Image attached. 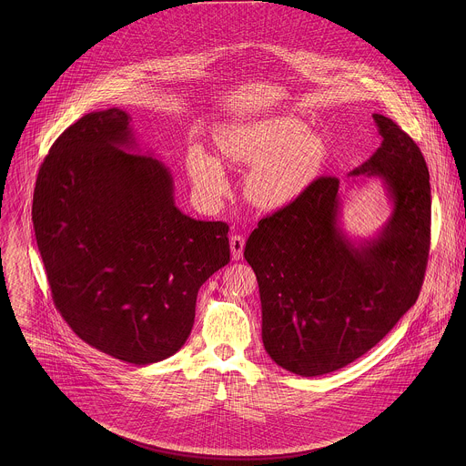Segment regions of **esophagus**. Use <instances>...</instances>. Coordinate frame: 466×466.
I'll return each instance as SVG.
<instances>
[{
  "label": "esophagus",
  "mask_w": 466,
  "mask_h": 466,
  "mask_svg": "<svg viewBox=\"0 0 466 466\" xmlns=\"http://www.w3.org/2000/svg\"><path fill=\"white\" fill-rule=\"evenodd\" d=\"M229 246H231V257H233V260H240L242 255H244L246 238L240 237V235H233L231 240H229Z\"/></svg>",
  "instance_id": "34e87169"
}]
</instances>
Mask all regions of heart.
Returning a JSON list of instances; mask_svg holds the SVG:
<instances>
[{"mask_svg":"<svg viewBox=\"0 0 466 466\" xmlns=\"http://www.w3.org/2000/svg\"><path fill=\"white\" fill-rule=\"evenodd\" d=\"M217 143L229 163L253 167L246 179V194L253 204L267 209L298 199L327 161L323 136L287 115L226 126L218 131ZM188 174L198 196L206 202L229 192L222 163L200 145L188 150Z\"/></svg>","mask_w":466,"mask_h":466,"instance_id":"1","label":"heart"}]
</instances>
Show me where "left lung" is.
<instances>
[{"instance_id":"obj_1","label":"left lung","mask_w":466,"mask_h":466,"mask_svg":"<svg viewBox=\"0 0 466 466\" xmlns=\"http://www.w3.org/2000/svg\"><path fill=\"white\" fill-rule=\"evenodd\" d=\"M380 147L350 177L379 179L391 202L370 238L342 228L337 177L316 179L258 222L244 249L262 301L268 357L301 377L340 370L386 337L416 303L431 244V183L418 145L373 115Z\"/></svg>"}]
</instances>
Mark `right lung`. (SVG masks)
Listing matches in <instances>:
<instances>
[{
    "instance_id": "1",
    "label": "right lung",
    "mask_w": 466,
    "mask_h": 466,
    "mask_svg": "<svg viewBox=\"0 0 466 466\" xmlns=\"http://www.w3.org/2000/svg\"><path fill=\"white\" fill-rule=\"evenodd\" d=\"M32 220L52 298L89 346L136 366L187 342L200 285L229 262L228 224L185 215L131 115H84L41 165Z\"/></svg>"
}]
</instances>
